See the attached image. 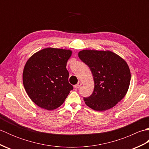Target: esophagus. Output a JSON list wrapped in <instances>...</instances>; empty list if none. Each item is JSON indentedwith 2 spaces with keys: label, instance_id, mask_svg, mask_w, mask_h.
<instances>
[{
  "label": "esophagus",
  "instance_id": "obj_1",
  "mask_svg": "<svg viewBox=\"0 0 149 149\" xmlns=\"http://www.w3.org/2000/svg\"><path fill=\"white\" fill-rule=\"evenodd\" d=\"M82 85V83L81 82H79V83L77 84H75V86H74V88H75V89H77V88H79Z\"/></svg>",
  "mask_w": 149,
  "mask_h": 149
}]
</instances>
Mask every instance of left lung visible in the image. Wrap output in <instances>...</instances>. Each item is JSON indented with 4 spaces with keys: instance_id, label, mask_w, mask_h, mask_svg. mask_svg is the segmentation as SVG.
I'll return each instance as SVG.
<instances>
[{
    "instance_id": "left-lung-1",
    "label": "left lung",
    "mask_w": 149,
    "mask_h": 149,
    "mask_svg": "<svg viewBox=\"0 0 149 149\" xmlns=\"http://www.w3.org/2000/svg\"><path fill=\"white\" fill-rule=\"evenodd\" d=\"M78 56L89 66L94 80L93 93L84 98L85 104L98 111L116 106L125 96L130 84L127 63L109 50H83Z\"/></svg>"
}]
</instances>
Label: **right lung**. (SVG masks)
Listing matches in <instances>:
<instances>
[{
    "label": "right lung",
    "mask_w": 149,
    "mask_h": 149,
    "mask_svg": "<svg viewBox=\"0 0 149 149\" xmlns=\"http://www.w3.org/2000/svg\"><path fill=\"white\" fill-rule=\"evenodd\" d=\"M72 53L70 50L49 47L34 54L26 62L24 86L31 100L41 108H58L73 90L66 67Z\"/></svg>",
    "instance_id": "obj_1"
}]
</instances>
